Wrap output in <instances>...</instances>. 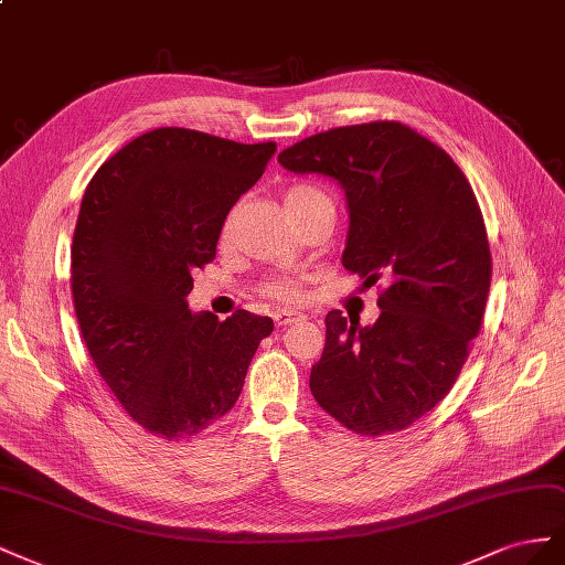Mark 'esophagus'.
Masks as SVG:
<instances>
[{"mask_svg":"<svg viewBox=\"0 0 565 565\" xmlns=\"http://www.w3.org/2000/svg\"><path fill=\"white\" fill-rule=\"evenodd\" d=\"M271 319L277 327H288V324H294V321H300L302 315L294 312V310H277L271 315Z\"/></svg>","mask_w":565,"mask_h":565,"instance_id":"esophagus-1","label":"esophagus"}]
</instances>
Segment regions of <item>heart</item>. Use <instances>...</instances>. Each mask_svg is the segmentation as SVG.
<instances>
[{
	"instance_id": "heart-1",
	"label": "heart",
	"mask_w": 565,
	"mask_h": 565,
	"mask_svg": "<svg viewBox=\"0 0 565 565\" xmlns=\"http://www.w3.org/2000/svg\"><path fill=\"white\" fill-rule=\"evenodd\" d=\"M284 205L288 215H291L294 220L308 215V213H315L319 211V207H327V205H333L329 193L321 189L319 184H312V182H296L288 186L284 191ZM230 234V227H224L222 232V238H227ZM265 294L271 296V298H279V300H291L296 296L294 286L286 284V281H274L265 288Z\"/></svg>"
}]
</instances>
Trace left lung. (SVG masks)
Returning <instances> with one entry per match:
<instances>
[{
  "label": "left lung",
  "instance_id": "1",
  "mask_svg": "<svg viewBox=\"0 0 565 565\" xmlns=\"http://www.w3.org/2000/svg\"><path fill=\"white\" fill-rule=\"evenodd\" d=\"M279 163L345 191L343 267L385 284L374 324L327 315L310 391L354 433L407 428L452 388L486 312L492 257L476 193L440 147L388 120L312 135Z\"/></svg>",
  "mask_w": 565,
  "mask_h": 565
}]
</instances>
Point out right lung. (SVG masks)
I'll use <instances>...</instances> for the list:
<instances>
[{
	"mask_svg": "<svg viewBox=\"0 0 565 565\" xmlns=\"http://www.w3.org/2000/svg\"><path fill=\"white\" fill-rule=\"evenodd\" d=\"M277 143L158 127L96 170L79 205L71 286L102 379L135 422L184 438L227 414L274 329L246 310L191 315V274L211 263L234 203Z\"/></svg>",
	"mask_w": 565,
	"mask_h": 565,
	"instance_id": "obj_1",
	"label": "right lung"
}]
</instances>
